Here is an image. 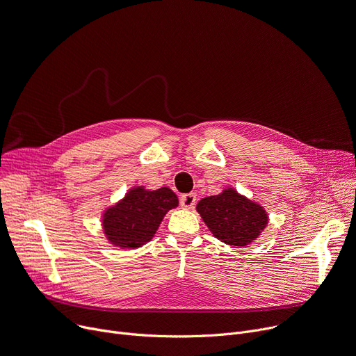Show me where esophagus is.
Instances as JSON below:
<instances>
[{
	"label": "esophagus",
	"mask_w": 356,
	"mask_h": 356,
	"mask_svg": "<svg viewBox=\"0 0 356 356\" xmlns=\"http://www.w3.org/2000/svg\"><path fill=\"white\" fill-rule=\"evenodd\" d=\"M195 201H197V195L194 193L190 194H184L179 198V204L184 209H193L195 206Z\"/></svg>",
	"instance_id": "34e87169"
}]
</instances>
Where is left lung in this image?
Masks as SVG:
<instances>
[{
  "instance_id": "8db88e82",
  "label": "left lung",
  "mask_w": 356,
  "mask_h": 356,
  "mask_svg": "<svg viewBox=\"0 0 356 356\" xmlns=\"http://www.w3.org/2000/svg\"><path fill=\"white\" fill-rule=\"evenodd\" d=\"M197 211L214 238L236 248L257 241L269 220L261 204L234 188L200 200Z\"/></svg>"
}]
</instances>
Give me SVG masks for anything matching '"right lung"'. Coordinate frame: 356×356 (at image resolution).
Here are the masks:
<instances>
[{"label":"right lung","mask_w":356,"mask_h":356,"mask_svg":"<svg viewBox=\"0 0 356 356\" xmlns=\"http://www.w3.org/2000/svg\"><path fill=\"white\" fill-rule=\"evenodd\" d=\"M175 207L178 197L171 188L150 191L139 185L104 210L101 226L111 245L120 249H138L154 238L165 214Z\"/></svg>","instance_id":"right-lung-1"}]
</instances>
